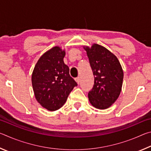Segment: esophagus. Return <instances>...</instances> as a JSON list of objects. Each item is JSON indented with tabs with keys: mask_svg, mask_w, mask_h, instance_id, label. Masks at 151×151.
Listing matches in <instances>:
<instances>
[{
	"mask_svg": "<svg viewBox=\"0 0 151 151\" xmlns=\"http://www.w3.org/2000/svg\"><path fill=\"white\" fill-rule=\"evenodd\" d=\"M75 81H76V83H77V84L80 83V82H81V78H80V77H76V78H75Z\"/></svg>",
	"mask_w": 151,
	"mask_h": 151,
	"instance_id": "1",
	"label": "esophagus"
}]
</instances>
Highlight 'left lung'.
I'll return each mask as SVG.
<instances>
[{"label": "left lung", "instance_id": "left-lung-1", "mask_svg": "<svg viewBox=\"0 0 151 151\" xmlns=\"http://www.w3.org/2000/svg\"><path fill=\"white\" fill-rule=\"evenodd\" d=\"M94 77L93 88L88 96L91 104L99 109H105L116 101L121 93L123 70L115 55L103 46L94 44L84 47Z\"/></svg>", "mask_w": 151, "mask_h": 151}]
</instances>
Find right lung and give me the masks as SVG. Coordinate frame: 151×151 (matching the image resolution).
<instances>
[{
    "label": "right lung",
    "mask_w": 151,
    "mask_h": 151,
    "mask_svg": "<svg viewBox=\"0 0 151 151\" xmlns=\"http://www.w3.org/2000/svg\"><path fill=\"white\" fill-rule=\"evenodd\" d=\"M65 51L55 47L44 53L36 64L32 75L35 98L48 111H55L66 103L77 83L64 63Z\"/></svg>",
    "instance_id": "right-lung-1"
}]
</instances>
